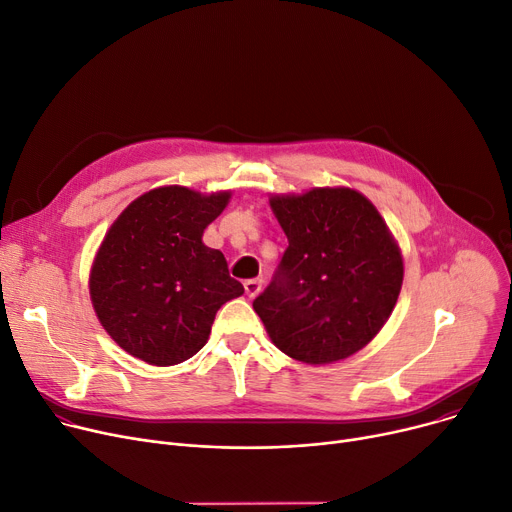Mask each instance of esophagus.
Segmentation results:
<instances>
[{
  "mask_svg": "<svg viewBox=\"0 0 512 512\" xmlns=\"http://www.w3.org/2000/svg\"><path fill=\"white\" fill-rule=\"evenodd\" d=\"M261 280L259 278H255V280H247L245 282V292H247V296L249 298H255L259 292H261Z\"/></svg>",
  "mask_w": 512,
  "mask_h": 512,
  "instance_id": "esophagus-1",
  "label": "esophagus"
}]
</instances>
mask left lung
<instances>
[{"label": "left lung", "instance_id": "8db88e82", "mask_svg": "<svg viewBox=\"0 0 512 512\" xmlns=\"http://www.w3.org/2000/svg\"><path fill=\"white\" fill-rule=\"evenodd\" d=\"M288 236L276 278L253 309L278 350L333 364L370 344L391 317L403 257L372 201L350 187L271 195Z\"/></svg>", "mask_w": 512, "mask_h": 512}]
</instances>
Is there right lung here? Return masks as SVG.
I'll return each instance as SVG.
<instances>
[{
    "label": "right lung",
    "instance_id": "obj_1",
    "mask_svg": "<svg viewBox=\"0 0 512 512\" xmlns=\"http://www.w3.org/2000/svg\"><path fill=\"white\" fill-rule=\"evenodd\" d=\"M232 191L181 185L146 191L119 214L94 255L90 300L113 342L152 366H173L206 346L220 306L245 288L201 236Z\"/></svg>",
    "mask_w": 512,
    "mask_h": 512
}]
</instances>
